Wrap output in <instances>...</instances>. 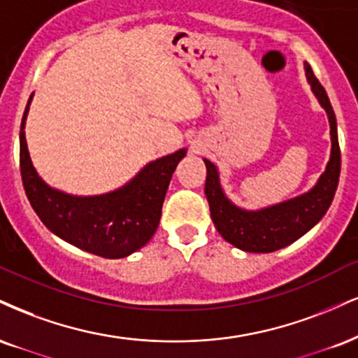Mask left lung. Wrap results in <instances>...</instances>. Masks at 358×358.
I'll use <instances>...</instances> for the list:
<instances>
[{
	"label": "left lung",
	"mask_w": 358,
	"mask_h": 358,
	"mask_svg": "<svg viewBox=\"0 0 358 358\" xmlns=\"http://www.w3.org/2000/svg\"><path fill=\"white\" fill-rule=\"evenodd\" d=\"M305 71H307L308 83L312 85L313 93L329 115L331 135L330 162L312 190L302 196L260 210V212H245L242 208H236L223 195L217 166L212 162L205 160V195L210 205L212 220L218 234L228 243L235 245L236 248L245 250V252L270 253L299 240L310 228L320 222L337 192L340 176L337 120H335L334 108H331L325 88L313 75L308 63H305Z\"/></svg>",
	"instance_id": "1"
}]
</instances>
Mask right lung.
Here are the masks:
<instances>
[{"instance_id":"add662e5","label":"right lung","mask_w":358,"mask_h":358,"mask_svg":"<svg viewBox=\"0 0 358 358\" xmlns=\"http://www.w3.org/2000/svg\"><path fill=\"white\" fill-rule=\"evenodd\" d=\"M31 96L21 120L20 170L29 203L45 227L68 243L105 258L128 257L148 243L160 223L171 175L187 150L148 163L120 190L98 196L66 195L43 182L29 160L24 122Z\"/></svg>"}]
</instances>
